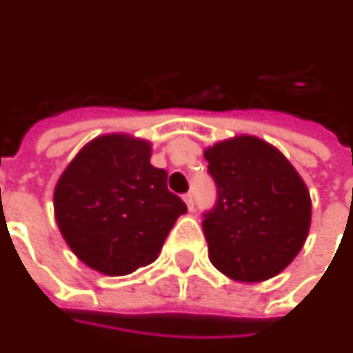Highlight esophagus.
Segmentation results:
<instances>
[{"label": "esophagus", "instance_id": "esophagus-1", "mask_svg": "<svg viewBox=\"0 0 353 353\" xmlns=\"http://www.w3.org/2000/svg\"><path fill=\"white\" fill-rule=\"evenodd\" d=\"M183 200H185V203H187L188 211H194V198H192L190 192H187V194L183 196Z\"/></svg>", "mask_w": 353, "mask_h": 353}]
</instances>
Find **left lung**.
<instances>
[{
  "label": "left lung",
  "instance_id": "1",
  "mask_svg": "<svg viewBox=\"0 0 353 353\" xmlns=\"http://www.w3.org/2000/svg\"><path fill=\"white\" fill-rule=\"evenodd\" d=\"M203 157L219 188L201 224L214 268L244 283L278 276L307 239V185L278 148L254 134L216 142Z\"/></svg>",
  "mask_w": 353,
  "mask_h": 353
}]
</instances>
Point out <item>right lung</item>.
<instances>
[{"mask_svg":"<svg viewBox=\"0 0 353 353\" xmlns=\"http://www.w3.org/2000/svg\"><path fill=\"white\" fill-rule=\"evenodd\" d=\"M152 142L128 133L99 134L59 177L53 209L77 259L105 276H125L157 259L176 220L187 212L150 163Z\"/></svg>","mask_w":353,"mask_h":353,"instance_id":"add662e5","label":"right lung"}]
</instances>
